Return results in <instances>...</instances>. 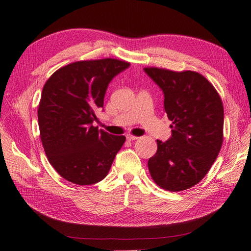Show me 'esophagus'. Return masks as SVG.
I'll return each instance as SVG.
<instances>
[{
    "label": "esophagus",
    "instance_id": "obj_1",
    "mask_svg": "<svg viewBox=\"0 0 251 251\" xmlns=\"http://www.w3.org/2000/svg\"><path fill=\"white\" fill-rule=\"evenodd\" d=\"M126 139L127 140H136V139H138V137L137 136H134V135H131V134H127L126 135Z\"/></svg>",
    "mask_w": 251,
    "mask_h": 251
}]
</instances>
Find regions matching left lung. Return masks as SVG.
I'll list each match as a JSON object with an SVG mask.
<instances>
[{"mask_svg":"<svg viewBox=\"0 0 251 251\" xmlns=\"http://www.w3.org/2000/svg\"><path fill=\"white\" fill-rule=\"evenodd\" d=\"M164 92L165 111L172 121V137L157 140V152L148 161L155 184L177 192L205 177L223 145L224 107L214 86L193 71L145 67Z\"/></svg>","mask_w":251,"mask_h":251,"instance_id":"obj_1","label":"left lung"}]
</instances>
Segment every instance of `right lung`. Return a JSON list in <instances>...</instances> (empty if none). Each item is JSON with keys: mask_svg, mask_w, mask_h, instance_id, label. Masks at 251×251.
Wrapping results in <instances>:
<instances>
[{"mask_svg": "<svg viewBox=\"0 0 251 251\" xmlns=\"http://www.w3.org/2000/svg\"><path fill=\"white\" fill-rule=\"evenodd\" d=\"M126 61L105 58L62 66L46 81L38 107L40 137L50 164L76 185H93L109 173L126 141L92 124L103 107L111 80L128 67Z\"/></svg>", "mask_w": 251, "mask_h": 251, "instance_id": "obj_1", "label": "right lung"}]
</instances>
